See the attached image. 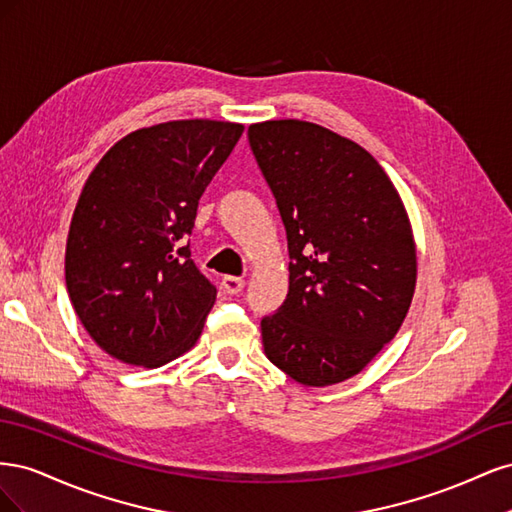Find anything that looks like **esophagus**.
<instances>
[{"mask_svg": "<svg viewBox=\"0 0 512 512\" xmlns=\"http://www.w3.org/2000/svg\"><path fill=\"white\" fill-rule=\"evenodd\" d=\"M243 286H245L243 277H235V275L222 277V288H224V292H228V294H239V292L243 290Z\"/></svg>", "mask_w": 512, "mask_h": 512, "instance_id": "obj_1", "label": "esophagus"}]
</instances>
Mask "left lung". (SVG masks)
Returning a JSON list of instances; mask_svg holds the SVG:
<instances>
[{
    "label": "left lung",
    "instance_id": "8db88e82",
    "mask_svg": "<svg viewBox=\"0 0 512 512\" xmlns=\"http://www.w3.org/2000/svg\"><path fill=\"white\" fill-rule=\"evenodd\" d=\"M247 138L280 209L290 286L260 320L267 359L305 386L352 378L404 322L416 252L404 203L361 145L316 123H254Z\"/></svg>",
    "mask_w": 512,
    "mask_h": 512
}]
</instances>
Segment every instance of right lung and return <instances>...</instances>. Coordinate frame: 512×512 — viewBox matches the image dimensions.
I'll return each instance as SVG.
<instances>
[{"instance_id": "add662e5", "label": "right lung", "mask_w": 512, "mask_h": 512, "mask_svg": "<svg viewBox=\"0 0 512 512\" xmlns=\"http://www.w3.org/2000/svg\"><path fill=\"white\" fill-rule=\"evenodd\" d=\"M243 134L241 123L183 119L123 136L74 209L66 284L91 339L128 365L188 352L215 303L190 241L198 200Z\"/></svg>"}]
</instances>
